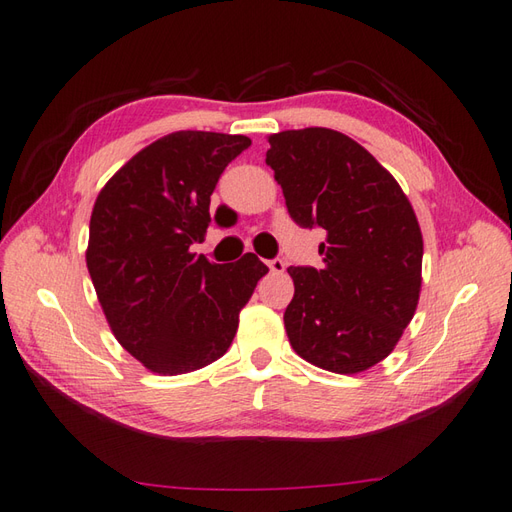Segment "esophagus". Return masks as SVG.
<instances>
[{"label":"esophagus","instance_id":"esophagus-1","mask_svg":"<svg viewBox=\"0 0 512 512\" xmlns=\"http://www.w3.org/2000/svg\"><path fill=\"white\" fill-rule=\"evenodd\" d=\"M269 269H271V274H282V271L287 269V265H285V260L282 258H274V260H269Z\"/></svg>","mask_w":512,"mask_h":512}]
</instances>
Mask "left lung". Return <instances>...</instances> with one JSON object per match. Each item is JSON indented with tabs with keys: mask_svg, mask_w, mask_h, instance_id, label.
<instances>
[{
	"mask_svg": "<svg viewBox=\"0 0 512 512\" xmlns=\"http://www.w3.org/2000/svg\"><path fill=\"white\" fill-rule=\"evenodd\" d=\"M267 166L291 219L322 227V269L289 267L285 328L313 366L357 374L383 361L412 322L423 234L396 179L348 135L309 127L269 135Z\"/></svg>",
	"mask_w": 512,
	"mask_h": 512,
	"instance_id": "left-lung-1",
	"label": "left lung"
}]
</instances>
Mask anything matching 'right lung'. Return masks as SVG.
<instances>
[{
  "mask_svg": "<svg viewBox=\"0 0 512 512\" xmlns=\"http://www.w3.org/2000/svg\"><path fill=\"white\" fill-rule=\"evenodd\" d=\"M252 140L175 131L135 153L98 192L87 269L120 346L162 377L223 357L267 265L190 252L210 225V195Z\"/></svg>",
  "mask_w": 512,
  "mask_h": 512,
  "instance_id": "obj_1",
  "label": "right lung"
}]
</instances>
